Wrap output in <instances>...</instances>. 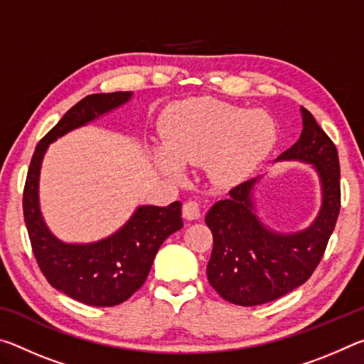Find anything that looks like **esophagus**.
<instances>
[{
	"label": "esophagus",
	"mask_w": 364,
	"mask_h": 364,
	"mask_svg": "<svg viewBox=\"0 0 364 364\" xmlns=\"http://www.w3.org/2000/svg\"><path fill=\"white\" fill-rule=\"evenodd\" d=\"M183 217L193 221L200 218V205L196 200H188L183 204Z\"/></svg>",
	"instance_id": "34e87169"
}]
</instances>
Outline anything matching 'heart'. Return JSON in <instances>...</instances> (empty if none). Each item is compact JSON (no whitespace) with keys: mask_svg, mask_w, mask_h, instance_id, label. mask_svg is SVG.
<instances>
[{"mask_svg":"<svg viewBox=\"0 0 364 364\" xmlns=\"http://www.w3.org/2000/svg\"><path fill=\"white\" fill-rule=\"evenodd\" d=\"M162 145L152 149L156 168L171 181L184 178V165L207 164L215 183L244 180L269 156L278 141L273 117L212 97L175 104L160 123Z\"/></svg>","mask_w":364,"mask_h":364,"instance_id":"heart-1","label":"heart"}]
</instances>
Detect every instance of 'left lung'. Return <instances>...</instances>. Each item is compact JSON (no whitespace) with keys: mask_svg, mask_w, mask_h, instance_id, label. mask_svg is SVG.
<instances>
[{"mask_svg":"<svg viewBox=\"0 0 364 364\" xmlns=\"http://www.w3.org/2000/svg\"><path fill=\"white\" fill-rule=\"evenodd\" d=\"M301 134L291 149L274 160L308 164L316 171L321 204L304 230L278 231L257 210V176L230 191L205 215L213 234L207 263L210 286L234 305L255 306L276 300L310 278L323 258L341 210V168L337 149L305 107H300Z\"/></svg>","mask_w":364,"mask_h":364,"instance_id":"left-lung-1","label":"left lung"}]
</instances>
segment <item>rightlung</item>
I'll return each mask as SVG.
<instances>
[{
	"label": "right lung",
	"mask_w": 364,
	"mask_h": 364,
	"mask_svg": "<svg viewBox=\"0 0 364 364\" xmlns=\"http://www.w3.org/2000/svg\"><path fill=\"white\" fill-rule=\"evenodd\" d=\"M132 97V91L90 95L67 110L36 146L23 189V218L41 273L59 292L91 306L119 305L144 284L160 245L183 228L181 202L167 207L138 205L107 237L65 242L49 230L41 213V164L49 144L120 109Z\"/></svg>",
	"instance_id": "obj_1"
}]
</instances>
